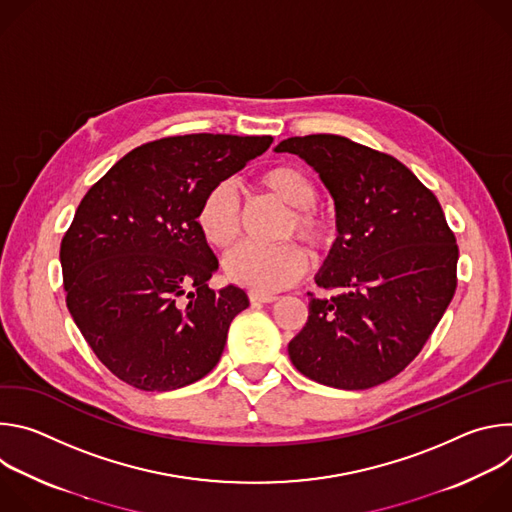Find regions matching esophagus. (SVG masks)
Here are the masks:
<instances>
[{
  "instance_id": "1",
  "label": "esophagus",
  "mask_w": 512,
  "mask_h": 512,
  "mask_svg": "<svg viewBox=\"0 0 512 512\" xmlns=\"http://www.w3.org/2000/svg\"><path fill=\"white\" fill-rule=\"evenodd\" d=\"M249 300L253 304H271L277 300L275 294H261V291H249Z\"/></svg>"
}]
</instances>
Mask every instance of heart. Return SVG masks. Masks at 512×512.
<instances>
[{
  "label": "heart",
  "mask_w": 512,
  "mask_h": 512,
  "mask_svg": "<svg viewBox=\"0 0 512 512\" xmlns=\"http://www.w3.org/2000/svg\"><path fill=\"white\" fill-rule=\"evenodd\" d=\"M257 186L289 208L281 239L300 237L314 251L332 243V218L314 204L318 186L308 172L287 164L273 166L257 178ZM196 227L202 239L214 249H227L237 241L241 233V210L227 184H218L206 192L196 212ZM306 267L308 253L296 243L275 247L241 245L225 257L227 277L261 294H273L296 283Z\"/></svg>",
  "instance_id": "heart-1"
}]
</instances>
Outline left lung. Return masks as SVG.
<instances>
[{
  "label": "left lung",
  "mask_w": 512,
  "mask_h": 512,
  "mask_svg": "<svg viewBox=\"0 0 512 512\" xmlns=\"http://www.w3.org/2000/svg\"><path fill=\"white\" fill-rule=\"evenodd\" d=\"M330 190L338 237L316 275L330 298L287 344L308 379L346 391L377 387L421 352L458 285V245L435 194L397 158L342 135L283 139Z\"/></svg>",
  "instance_id": "left-lung-1"
}]
</instances>
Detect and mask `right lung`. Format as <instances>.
<instances>
[{
	"label": "right lung",
	"mask_w": 512,
	"mask_h": 512,
	"mask_svg": "<svg viewBox=\"0 0 512 512\" xmlns=\"http://www.w3.org/2000/svg\"><path fill=\"white\" fill-rule=\"evenodd\" d=\"M271 135L192 133L143 143L81 200L60 243L68 312L105 367L141 391L208 375L241 287L210 289L218 259L196 227L208 190L261 156Z\"/></svg>",
	"instance_id": "1"
}]
</instances>
